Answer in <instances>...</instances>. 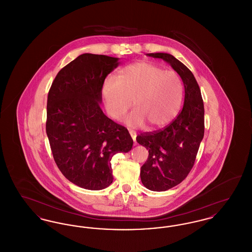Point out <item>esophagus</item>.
<instances>
[{"mask_svg": "<svg viewBox=\"0 0 252 252\" xmlns=\"http://www.w3.org/2000/svg\"><path fill=\"white\" fill-rule=\"evenodd\" d=\"M129 134H130V136H131L132 140H133V142L134 143H136V133L134 131H132V130H129Z\"/></svg>", "mask_w": 252, "mask_h": 252, "instance_id": "1", "label": "esophagus"}]
</instances>
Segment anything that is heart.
<instances>
[{
    "label": "heart",
    "mask_w": 252,
    "mask_h": 252,
    "mask_svg": "<svg viewBox=\"0 0 252 252\" xmlns=\"http://www.w3.org/2000/svg\"><path fill=\"white\" fill-rule=\"evenodd\" d=\"M101 94L111 118L120 119L130 108L132 100L135 109L125 118L126 125L133 128L147 125L149 130H157L179 114L183 86L176 72L139 61L121 69L117 79L106 77Z\"/></svg>",
    "instance_id": "b5f03b06"
}]
</instances>
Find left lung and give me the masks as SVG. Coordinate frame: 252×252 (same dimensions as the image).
<instances>
[{
    "label": "left lung",
    "instance_id": "8db88e82",
    "mask_svg": "<svg viewBox=\"0 0 252 252\" xmlns=\"http://www.w3.org/2000/svg\"><path fill=\"white\" fill-rule=\"evenodd\" d=\"M161 59L179 73L184 85V104L178 117L164 129L138 135V144L148 150L141 167V180L155 192L169 190L184 180L192 170L204 137V104L192 72L180 60L166 53L146 54Z\"/></svg>",
    "mask_w": 252,
    "mask_h": 252
}]
</instances>
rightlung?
<instances>
[{
    "label": "right lung",
    "mask_w": 252,
    "mask_h": 252,
    "mask_svg": "<svg viewBox=\"0 0 252 252\" xmlns=\"http://www.w3.org/2000/svg\"><path fill=\"white\" fill-rule=\"evenodd\" d=\"M118 58L83 54L57 74L47 99L46 133L63 176L87 190H102L113 180L110 160L131 150L128 130L102 111L101 88Z\"/></svg>",
    "instance_id": "obj_1"
}]
</instances>
